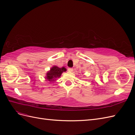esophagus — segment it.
Wrapping results in <instances>:
<instances>
[{"label":"esophagus","mask_w":135,"mask_h":135,"mask_svg":"<svg viewBox=\"0 0 135 135\" xmlns=\"http://www.w3.org/2000/svg\"><path fill=\"white\" fill-rule=\"evenodd\" d=\"M68 70L70 71V72H72L73 71H74V69H73L72 68H69L68 69Z\"/></svg>","instance_id":"34e87169"}]
</instances>
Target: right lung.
Wrapping results in <instances>:
<instances>
[{
  "label": "right lung",
  "mask_w": 135,
  "mask_h": 135,
  "mask_svg": "<svg viewBox=\"0 0 135 135\" xmlns=\"http://www.w3.org/2000/svg\"><path fill=\"white\" fill-rule=\"evenodd\" d=\"M66 71V68H65L64 67L62 68H59L56 65H54L51 68L50 70L47 72L45 78L49 81L54 82L57 78L60 77L63 72H65Z\"/></svg>",
  "instance_id": "1"
}]
</instances>
